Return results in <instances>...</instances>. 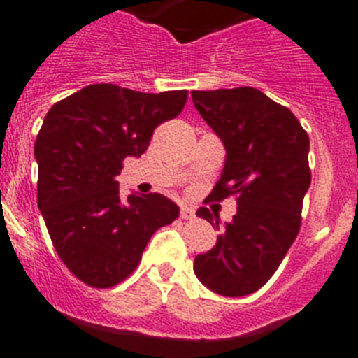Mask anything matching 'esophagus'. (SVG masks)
Wrapping results in <instances>:
<instances>
[{
  "label": "esophagus",
  "mask_w": 358,
  "mask_h": 358,
  "mask_svg": "<svg viewBox=\"0 0 358 358\" xmlns=\"http://www.w3.org/2000/svg\"><path fill=\"white\" fill-rule=\"evenodd\" d=\"M195 217V211L189 206H181V218L182 220H189V218Z\"/></svg>",
  "instance_id": "1"
}]
</instances>
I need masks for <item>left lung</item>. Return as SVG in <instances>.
Returning <instances> with one entry per match:
<instances>
[{"instance_id": "obj_1", "label": "left lung", "mask_w": 358, "mask_h": 358, "mask_svg": "<svg viewBox=\"0 0 358 358\" xmlns=\"http://www.w3.org/2000/svg\"><path fill=\"white\" fill-rule=\"evenodd\" d=\"M192 98L227 152L210 197L233 195L238 204L217 245L195 256L194 271L220 296H249L276 273L301 227L312 181L308 134L290 109L255 87L192 91ZM197 217L218 229V215L208 208Z\"/></svg>"}]
</instances>
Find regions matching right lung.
Returning <instances> with one entry per match:
<instances>
[{"label":"right lung","instance_id":"obj_1","mask_svg":"<svg viewBox=\"0 0 358 358\" xmlns=\"http://www.w3.org/2000/svg\"><path fill=\"white\" fill-rule=\"evenodd\" d=\"M188 91L140 93L91 84L57 102L36 140L37 206L62 264L94 289L131 276L150 236L179 217L159 194L120 197L123 159L140 157Z\"/></svg>","mask_w":358,"mask_h":358}]
</instances>
